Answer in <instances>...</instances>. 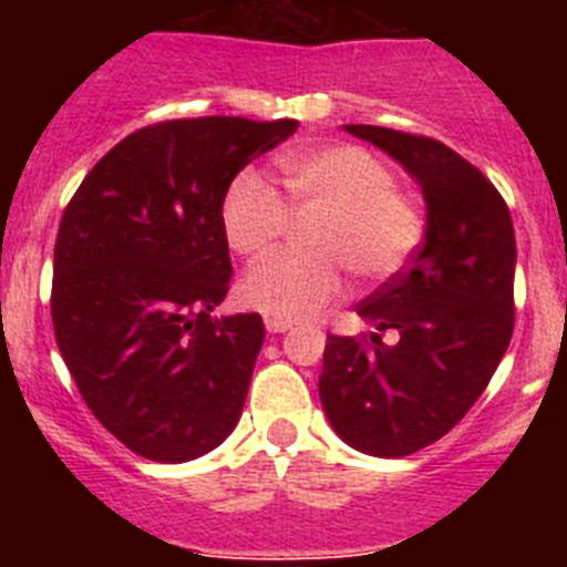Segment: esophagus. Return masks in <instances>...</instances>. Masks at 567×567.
Segmentation results:
<instances>
[{
	"mask_svg": "<svg viewBox=\"0 0 567 567\" xmlns=\"http://www.w3.org/2000/svg\"><path fill=\"white\" fill-rule=\"evenodd\" d=\"M264 323H267L269 334H280V332H289V329H292V323H289V320H280V318H267Z\"/></svg>",
	"mask_w": 567,
	"mask_h": 567,
	"instance_id": "obj_1",
	"label": "esophagus"
}]
</instances>
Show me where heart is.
<instances>
[{"mask_svg": "<svg viewBox=\"0 0 567 567\" xmlns=\"http://www.w3.org/2000/svg\"><path fill=\"white\" fill-rule=\"evenodd\" d=\"M295 213H318L303 233L312 252H278L240 280V300L267 318L303 320L329 307L343 287V269L360 284H378L405 267L423 221L394 173L354 144L298 150L280 158ZM287 204L255 169H240L221 198L229 247L258 258L287 227Z\"/></svg>", "mask_w": 567, "mask_h": 567, "instance_id": "heart-1", "label": "heart"}]
</instances>
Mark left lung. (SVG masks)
I'll return each mask as SVG.
<instances>
[{"instance_id": "8db88e82", "label": "left lung", "mask_w": 567, "mask_h": 567, "mask_svg": "<svg viewBox=\"0 0 567 567\" xmlns=\"http://www.w3.org/2000/svg\"><path fill=\"white\" fill-rule=\"evenodd\" d=\"M346 133L389 153L425 198L423 247L358 303L369 338L329 334L320 403L343 443L405 457L449 434L485 392L514 332L517 240L503 195L443 142L372 124ZM398 331L399 343H382Z\"/></svg>"}]
</instances>
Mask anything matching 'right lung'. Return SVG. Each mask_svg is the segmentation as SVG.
Returning <instances> with one entry per match:
<instances>
[{
	"instance_id": "add662e5",
	"label": "right lung",
	"mask_w": 567,
	"mask_h": 567,
	"mask_svg": "<svg viewBox=\"0 0 567 567\" xmlns=\"http://www.w3.org/2000/svg\"><path fill=\"white\" fill-rule=\"evenodd\" d=\"M295 118H175L115 144L62 215L50 315L84 403L130 452L187 463L221 445L264 343L258 312L224 315L233 264L221 198Z\"/></svg>"
}]
</instances>
